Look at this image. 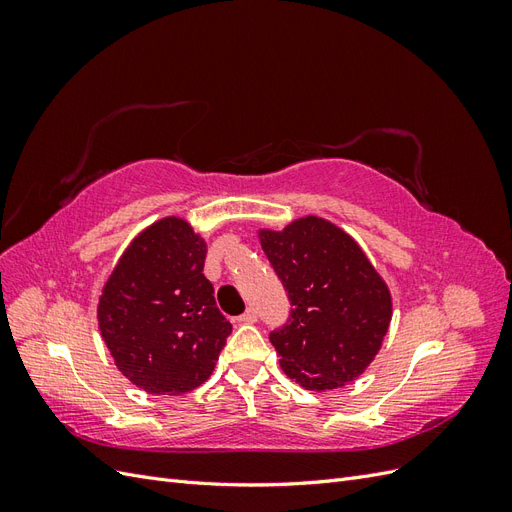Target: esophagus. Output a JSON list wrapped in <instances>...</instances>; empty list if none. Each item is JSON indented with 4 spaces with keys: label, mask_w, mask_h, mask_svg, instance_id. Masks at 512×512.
Instances as JSON below:
<instances>
[{
    "label": "esophagus",
    "mask_w": 512,
    "mask_h": 512,
    "mask_svg": "<svg viewBox=\"0 0 512 512\" xmlns=\"http://www.w3.org/2000/svg\"><path fill=\"white\" fill-rule=\"evenodd\" d=\"M237 320H239L241 324H254V322L258 320V316H256L254 309H247V312H245V314H241Z\"/></svg>",
    "instance_id": "1"
}]
</instances>
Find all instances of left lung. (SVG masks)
I'll use <instances>...</instances> for the list:
<instances>
[{"instance_id":"1","label":"left lung","mask_w":512,"mask_h":512,"mask_svg":"<svg viewBox=\"0 0 512 512\" xmlns=\"http://www.w3.org/2000/svg\"><path fill=\"white\" fill-rule=\"evenodd\" d=\"M258 239L294 305L271 333L284 374L318 393L359 378L393 318L391 290L363 247L318 215L260 228Z\"/></svg>"}]
</instances>
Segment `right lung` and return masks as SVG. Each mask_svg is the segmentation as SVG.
<instances>
[{
    "label": "right lung",
    "mask_w": 512,
    "mask_h": 512,
    "mask_svg": "<svg viewBox=\"0 0 512 512\" xmlns=\"http://www.w3.org/2000/svg\"><path fill=\"white\" fill-rule=\"evenodd\" d=\"M207 245L179 215L130 241L100 290L98 329L117 369L151 395H183L211 374L230 322L203 275Z\"/></svg>",
    "instance_id": "add662e5"
}]
</instances>
